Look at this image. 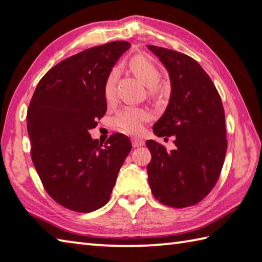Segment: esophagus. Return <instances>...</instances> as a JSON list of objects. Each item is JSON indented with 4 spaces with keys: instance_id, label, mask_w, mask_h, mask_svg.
I'll return each instance as SVG.
<instances>
[{
    "instance_id": "1",
    "label": "esophagus",
    "mask_w": 262,
    "mask_h": 262,
    "mask_svg": "<svg viewBox=\"0 0 262 262\" xmlns=\"http://www.w3.org/2000/svg\"><path fill=\"white\" fill-rule=\"evenodd\" d=\"M145 145V140L141 138H132V146L137 148V147H141Z\"/></svg>"
}]
</instances>
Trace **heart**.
Here are the masks:
<instances>
[{
    "mask_svg": "<svg viewBox=\"0 0 262 262\" xmlns=\"http://www.w3.org/2000/svg\"><path fill=\"white\" fill-rule=\"evenodd\" d=\"M130 68L136 77L145 86L150 88L151 93L156 90L155 86H157L161 80V72L150 60H148L145 56H135L130 61ZM116 74V70H112L104 84V97L107 101L114 98ZM149 117H150V113L147 110L126 107L114 116L112 124L116 130L129 133V135H137L141 132L143 124L149 120Z\"/></svg>",
    "mask_w": 262,
    "mask_h": 262,
    "instance_id": "1",
    "label": "heart"
}]
</instances>
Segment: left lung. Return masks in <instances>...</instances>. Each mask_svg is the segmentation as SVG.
<instances>
[{
	"label": "left lung",
	"mask_w": 262,
	"mask_h": 262,
	"mask_svg": "<svg viewBox=\"0 0 262 262\" xmlns=\"http://www.w3.org/2000/svg\"><path fill=\"white\" fill-rule=\"evenodd\" d=\"M168 71L170 96L155 123L157 137L174 136L167 151L148 140L151 152L148 182L162 204L184 208L198 204L215 186L225 159V113L215 84L193 58L164 47L147 45Z\"/></svg>",
	"instance_id": "8db88e82"
}]
</instances>
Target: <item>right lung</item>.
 Wrapping results in <instances>:
<instances>
[{
  "label": "right lung",
  "mask_w": 262,
  "mask_h": 262,
  "mask_svg": "<svg viewBox=\"0 0 262 262\" xmlns=\"http://www.w3.org/2000/svg\"><path fill=\"white\" fill-rule=\"evenodd\" d=\"M130 46L112 41L66 58L40 79L30 100L31 159L47 193L68 209L90 212L107 204L131 150L122 133L105 146L89 135L107 110L106 79Z\"/></svg>",
  "instance_id": "add662e5"
}]
</instances>
